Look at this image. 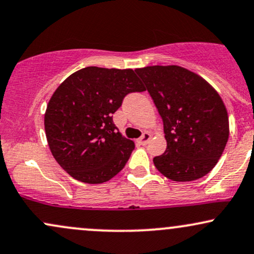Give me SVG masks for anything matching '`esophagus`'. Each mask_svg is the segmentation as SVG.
I'll use <instances>...</instances> for the list:
<instances>
[{
  "label": "esophagus",
  "instance_id": "34e87169",
  "mask_svg": "<svg viewBox=\"0 0 254 254\" xmlns=\"http://www.w3.org/2000/svg\"><path fill=\"white\" fill-rule=\"evenodd\" d=\"M150 138H151V133H150V132H144L143 136H142L141 138L138 139V142H139V143H141L142 145H145V144L148 143V142L150 141Z\"/></svg>",
  "mask_w": 254,
  "mask_h": 254
}]
</instances>
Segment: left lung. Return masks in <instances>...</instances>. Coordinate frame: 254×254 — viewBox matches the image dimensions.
Listing matches in <instances>:
<instances>
[{
  "label": "left lung",
  "instance_id": "left-lung-1",
  "mask_svg": "<svg viewBox=\"0 0 254 254\" xmlns=\"http://www.w3.org/2000/svg\"><path fill=\"white\" fill-rule=\"evenodd\" d=\"M135 71L164 121L167 148L154 157L156 170L173 182H191L208 174L229 137L228 113L217 90L179 65H151Z\"/></svg>",
  "mask_w": 254,
  "mask_h": 254
}]
</instances>
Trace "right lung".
<instances>
[{
  "label": "right lung",
  "instance_id": "1",
  "mask_svg": "<svg viewBox=\"0 0 254 254\" xmlns=\"http://www.w3.org/2000/svg\"><path fill=\"white\" fill-rule=\"evenodd\" d=\"M143 90L132 69L87 66L66 77L44 116L46 139L58 165L87 184L117 176L135 143L118 131L112 115L127 93Z\"/></svg>",
  "mask_w": 254,
  "mask_h": 254
}]
</instances>
